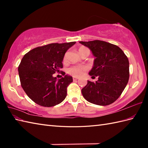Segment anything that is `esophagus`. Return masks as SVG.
I'll return each mask as SVG.
<instances>
[{
    "mask_svg": "<svg viewBox=\"0 0 148 148\" xmlns=\"http://www.w3.org/2000/svg\"><path fill=\"white\" fill-rule=\"evenodd\" d=\"M77 79H78V77H73V80H74V81H76Z\"/></svg>",
    "mask_w": 148,
    "mask_h": 148,
    "instance_id": "1",
    "label": "esophagus"
}]
</instances>
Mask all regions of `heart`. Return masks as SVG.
Listing matches in <instances>:
<instances>
[{
  "instance_id": "b5f03b06",
  "label": "heart",
  "mask_w": 148,
  "mask_h": 148,
  "mask_svg": "<svg viewBox=\"0 0 148 148\" xmlns=\"http://www.w3.org/2000/svg\"><path fill=\"white\" fill-rule=\"evenodd\" d=\"M87 51H89V49L84 46L80 47L79 48V50H78L79 54ZM86 71V67H84V66H72V67L68 69L67 72L69 74H71L74 77H79L81 76V75H83L84 74V72Z\"/></svg>"
}]
</instances>
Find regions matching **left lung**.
I'll return each mask as SVG.
<instances>
[{"mask_svg":"<svg viewBox=\"0 0 148 148\" xmlns=\"http://www.w3.org/2000/svg\"><path fill=\"white\" fill-rule=\"evenodd\" d=\"M88 47L95 58L89 72L92 77H98L95 82L88 81L81 90L88 102L99 106H108L121 95L129 79V62L124 52L112 44L103 40L80 41Z\"/></svg>","mask_w":148,"mask_h":148,"instance_id":"left-lung-1","label":"left lung"}]
</instances>
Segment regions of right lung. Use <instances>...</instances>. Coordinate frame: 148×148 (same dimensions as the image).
<instances>
[{"label": "right lung", "mask_w": 148, "mask_h": 148, "mask_svg": "<svg viewBox=\"0 0 148 148\" xmlns=\"http://www.w3.org/2000/svg\"><path fill=\"white\" fill-rule=\"evenodd\" d=\"M76 42L52 43L34 48L26 53L18 67L21 87L29 98L44 107L55 106L64 101L72 77H53L63 67L65 53Z\"/></svg>", "instance_id": "obj_1"}]
</instances>
